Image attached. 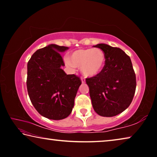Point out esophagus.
I'll return each mask as SVG.
<instances>
[{"instance_id": "34e87169", "label": "esophagus", "mask_w": 157, "mask_h": 157, "mask_svg": "<svg viewBox=\"0 0 157 157\" xmlns=\"http://www.w3.org/2000/svg\"><path fill=\"white\" fill-rule=\"evenodd\" d=\"M81 81H82V83H85V79H84V78H81Z\"/></svg>"}]
</instances>
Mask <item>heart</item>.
Listing matches in <instances>:
<instances>
[{
  "mask_svg": "<svg viewBox=\"0 0 157 157\" xmlns=\"http://www.w3.org/2000/svg\"><path fill=\"white\" fill-rule=\"evenodd\" d=\"M105 62V52L98 48L77 50L70 55L69 59L65 60L69 68H80L82 75L89 78L96 76L102 72Z\"/></svg>",
  "mask_w": 157,
  "mask_h": 157,
  "instance_id": "1",
  "label": "heart"
}]
</instances>
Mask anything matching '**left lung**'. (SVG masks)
Returning a JSON list of instances; mask_svg holds the SVG:
<instances>
[{"mask_svg": "<svg viewBox=\"0 0 157 157\" xmlns=\"http://www.w3.org/2000/svg\"><path fill=\"white\" fill-rule=\"evenodd\" d=\"M105 52V66L96 76L86 79L92 106L98 115L112 117L131 104L136 90V75L130 57L123 50L105 44L94 46Z\"/></svg>", "mask_w": 157, "mask_h": 157, "instance_id": "8db88e82", "label": "left lung"}]
</instances>
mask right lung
I'll return each instance as SVG.
<instances>
[{
  "mask_svg": "<svg viewBox=\"0 0 157 157\" xmlns=\"http://www.w3.org/2000/svg\"><path fill=\"white\" fill-rule=\"evenodd\" d=\"M68 47L56 44L37 50L28 62L27 89L32 104L42 116L62 120L70 115L82 82L75 75H66L60 53Z\"/></svg>",
  "mask_w": 157,
  "mask_h": 157,
  "instance_id": "obj_1",
  "label": "right lung"
}]
</instances>
